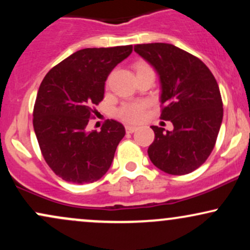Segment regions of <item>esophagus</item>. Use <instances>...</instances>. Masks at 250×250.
<instances>
[{
  "mask_svg": "<svg viewBox=\"0 0 250 250\" xmlns=\"http://www.w3.org/2000/svg\"><path fill=\"white\" fill-rule=\"evenodd\" d=\"M136 127H133V125H125V130H127V133H129V134H131V133H134L135 130H136Z\"/></svg>",
  "mask_w": 250,
  "mask_h": 250,
  "instance_id": "esophagus-1",
  "label": "esophagus"
}]
</instances>
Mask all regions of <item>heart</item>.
<instances>
[{"instance_id": "b5f03b06", "label": "heart", "mask_w": 250, "mask_h": 250, "mask_svg": "<svg viewBox=\"0 0 250 250\" xmlns=\"http://www.w3.org/2000/svg\"><path fill=\"white\" fill-rule=\"evenodd\" d=\"M147 70H151V68L149 67V65L145 64V63H139V64L136 65L137 73ZM146 109H147V103L146 102H128L120 107L119 111H117V115H119V117L122 121L129 123H136L140 122L143 119Z\"/></svg>"}]
</instances>
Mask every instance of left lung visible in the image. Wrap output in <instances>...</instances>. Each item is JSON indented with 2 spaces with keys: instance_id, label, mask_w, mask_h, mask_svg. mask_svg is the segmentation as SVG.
<instances>
[{
  "instance_id": "left-lung-1",
  "label": "left lung",
  "mask_w": 250,
  "mask_h": 250,
  "mask_svg": "<svg viewBox=\"0 0 250 250\" xmlns=\"http://www.w3.org/2000/svg\"><path fill=\"white\" fill-rule=\"evenodd\" d=\"M134 50L150 63L161 82V119L171 131L153 125L148 155L155 167L185 175L202 166L213 151L223 117L219 84L196 56L169 43L136 44Z\"/></svg>"
}]
</instances>
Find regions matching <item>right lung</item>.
I'll return each mask as SVG.
<instances>
[{"label": "right lung", "mask_w": 250, "mask_h": 250, "mask_svg": "<svg viewBox=\"0 0 250 250\" xmlns=\"http://www.w3.org/2000/svg\"><path fill=\"white\" fill-rule=\"evenodd\" d=\"M131 51V44L85 48L43 79L34 105V130L45 162L62 180L91 183L110 168L125 134L123 125L108 120L100 131L85 127L103 100L108 75Z\"/></svg>", "instance_id": "1"}]
</instances>
